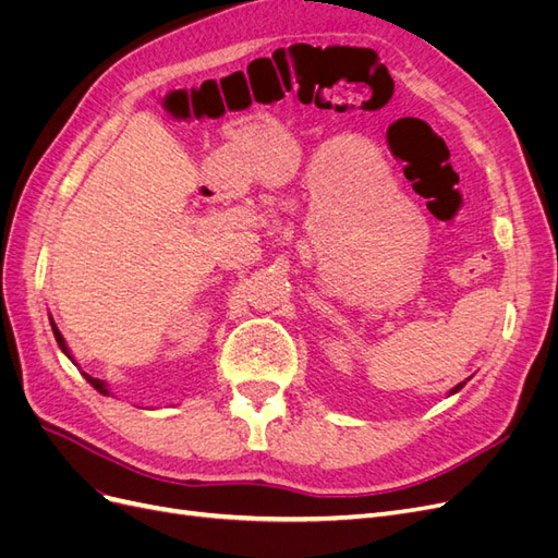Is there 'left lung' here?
Instances as JSON below:
<instances>
[{
    "label": "left lung",
    "instance_id": "8db88e82",
    "mask_svg": "<svg viewBox=\"0 0 558 558\" xmlns=\"http://www.w3.org/2000/svg\"><path fill=\"white\" fill-rule=\"evenodd\" d=\"M463 386H465V381H461V384H459V386H453V388H451V393H459V391H461V388H463Z\"/></svg>",
    "mask_w": 558,
    "mask_h": 558
}]
</instances>
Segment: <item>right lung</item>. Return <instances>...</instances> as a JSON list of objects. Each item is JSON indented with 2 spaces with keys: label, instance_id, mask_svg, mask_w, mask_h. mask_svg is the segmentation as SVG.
<instances>
[{
  "label": "right lung",
  "instance_id": "1",
  "mask_svg": "<svg viewBox=\"0 0 558 558\" xmlns=\"http://www.w3.org/2000/svg\"><path fill=\"white\" fill-rule=\"evenodd\" d=\"M50 326H53V335H56V340H58V347L66 353V356H70L72 359V353H70V349H66V344H64V337L60 335V330H58V326L53 324V320H50ZM72 363H74V359H72ZM76 365V363H74ZM83 377H86V381L90 384V386H95L97 388V391L99 393H105V396H109V388L105 386V381L102 379H95V377H90L88 373H83Z\"/></svg>",
  "mask_w": 558,
  "mask_h": 558
}]
</instances>
